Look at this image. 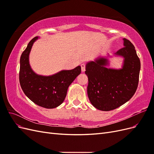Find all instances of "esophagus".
I'll return each instance as SVG.
<instances>
[{
  "instance_id": "1",
  "label": "esophagus",
  "mask_w": 154,
  "mask_h": 154,
  "mask_svg": "<svg viewBox=\"0 0 154 154\" xmlns=\"http://www.w3.org/2000/svg\"><path fill=\"white\" fill-rule=\"evenodd\" d=\"M81 68H82V71L84 72L85 71V63L81 64Z\"/></svg>"
}]
</instances>
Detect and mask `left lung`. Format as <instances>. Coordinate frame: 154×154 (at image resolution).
Returning a JSON list of instances; mask_svg holds the SVG:
<instances>
[{
	"mask_svg": "<svg viewBox=\"0 0 154 154\" xmlns=\"http://www.w3.org/2000/svg\"><path fill=\"white\" fill-rule=\"evenodd\" d=\"M124 47L116 55L124 58L122 69H108L109 60L100 57L86 64L87 94L97 109L109 111L127 102L136 92L141 69L140 60L134 45L123 38Z\"/></svg>",
	"mask_w": 154,
	"mask_h": 154,
	"instance_id": "8db88e82",
	"label": "left lung"
}]
</instances>
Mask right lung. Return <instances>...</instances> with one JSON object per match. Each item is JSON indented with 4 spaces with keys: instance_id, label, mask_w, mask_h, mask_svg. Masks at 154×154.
<instances>
[{
    "instance_id": "right-lung-1",
    "label": "right lung",
    "mask_w": 154,
    "mask_h": 154,
    "mask_svg": "<svg viewBox=\"0 0 154 154\" xmlns=\"http://www.w3.org/2000/svg\"><path fill=\"white\" fill-rule=\"evenodd\" d=\"M36 36L27 45L20 60L19 81L23 92L33 103L46 109H54L66 98L69 86L81 73V67L63 70L51 76L36 74L31 68L29 56Z\"/></svg>"
}]
</instances>
